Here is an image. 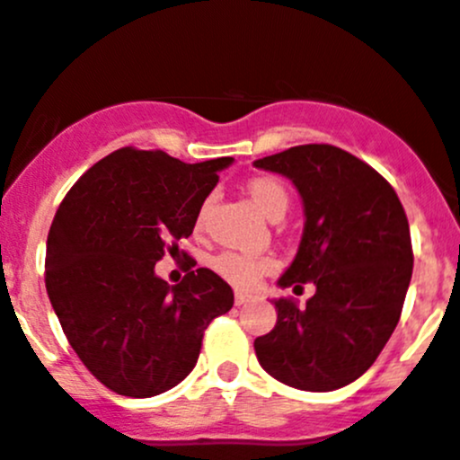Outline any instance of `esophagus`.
<instances>
[{"label": "esophagus", "instance_id": "34e87169", "mask_svg": "<svg viewBox=\"0 0 460 460\" xmlns=\"http://www.w3.org/2000/svg\"><path fill=\"white\" fill-rule=\"evenodd\" d=\"M234 302H235V306H243V304L250 302V295H247V293H235Z\"/></svg>", "mask_w": 460, "mask_h": 460}]
</instances>
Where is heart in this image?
Here are the masks:
<instances>
[{
	"mask_svg": "<svg viewBox=\"0 0 460 460\" xmlns=\"http://www.w3.org/2000/svg\"><path fill=\"white\" fill-rule=\"evenodd\" d=\"M247 192H250L256 208L268 220H281L286 216V210H288V192H286V188L277 179H252ZM272 261L263 259V256H244L235 254V252H225V254L213 259V270L222 279L238 286V288H254L259 279L272 270Z\"/></svg>",
	"mask_w": 460,
	"mask_h": 460,
	"instance_id": "b5f03b06",
	"label": "heart"
}]
</instances>
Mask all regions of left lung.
<instances>
[{
	"label": "left lung",
	"mask_w": 460,
	"mask_h": 460,
	"mask_svg": "<svg viewBox=\"0 0 460 460\" xmlns=\"http://www.w3.org/2000/svg\"><path fill=\"white\" fill-rule=\"evenodd\" d=\"M290 179L304 234L279 288L313 281L299 308L272 299L277 324L256 338L261 367L286 385L329 393L358 379L397 327L413 250L404 206L379 172L333 145H299L254 161Z\"/></svg>",
	"instance_id": "8db88e82"
}]
</instances>
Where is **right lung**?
Instances as JSON below:
<instances>
[{"label": "right lung", "mask_w": 460, "mask_h": 460, "mask_svg": "<svg viewBox=\"0 0 460 460\" xmlns=\"http://www.w3.org/2000/svg\"><path fill=\"white\" fill-rule=\"evenodd\" d=\"M231 163L124 147L94 163L56 210L47 295L81 363L113 393L154 397L181 384L210 320L234 306V290L213 270H190L179 286L154 270L177 250L170 243L192 234Z\"/></svg>", "instance_id": "add662e5"}]
</instances>
